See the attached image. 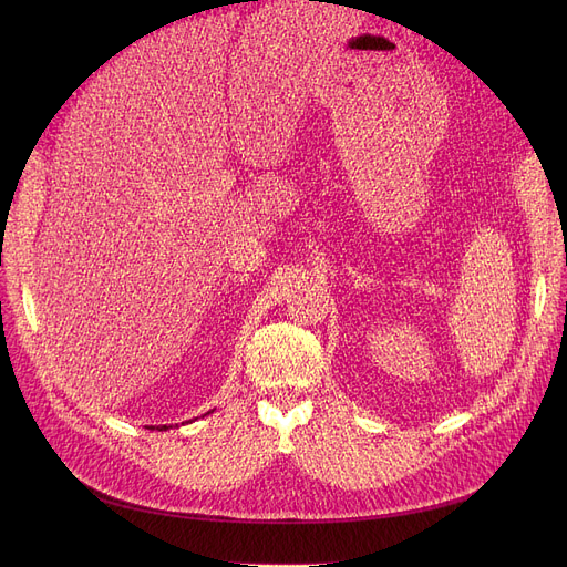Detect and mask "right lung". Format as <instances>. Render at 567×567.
<instances>
[{
	"label": "right lung",
	"mask_w": 567,
	"mask_h": 567,
	"mask_svg": "<svg viewBox=\"0 0 567 567\" xmlns=\"http://www.w3.org/2000/svg\"><path fill=\"white\" fill-rule=\"evenodd\" d=\"M165 427H167V425H161V427H158V430H165Z\"/></svg>",
	"instance_id": "1"
}]
</instances>
